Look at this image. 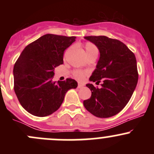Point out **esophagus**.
Segmentation results:
<instances>
[{
	"instance_id": "34e87169",
	"label": "esophagus",
	"mask_w": 154,
	"mask_h": 154,
	"mask_svg": "<svg viewBox=\"0 0 154 154\" xmlns=\"http://www.w3.org/2000/svg\"><path fill=\"white\" fill-rule=\"evenodd\" d=\"M83 86H84V85H83V83H79L78 85H77V88H82V87H83Z\"/></svg>"
}]
</instances>
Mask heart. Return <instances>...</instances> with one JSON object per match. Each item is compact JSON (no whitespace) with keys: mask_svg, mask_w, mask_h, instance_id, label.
Here are the masks:
<instances>
[{"mask_svg":"<svg viewBox=\"0 0 154 154\" xmlns=\"http://www.w3.org/2000/svg\"><path fill=\"white\" fill-rule=\"evenodd\" d=\"M84 48L86 50V53L87 57H89L93 55H97L98 54V48L95 45H94L91 42H86L84 45ZM88 74V71H83V70L76 69L73 71V74H74V77L77 80H81L84 78Z\"/></svg>","mask_w":154,"mask_h":154,"instance_id":"b5f03b06","label":"heart"}]
</instances>
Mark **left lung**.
I'll list each match as a JSON object with an SVG mask.
<instances>
[{"instance_id": "8db88e82", "label": "left lung", "mask_w": 154, "mask_h": 154, "mask_svg": "<svg viewBox=\"0 0 154 154\" xmlns=\"http://www.w3.org/2000/svg\"><path fill=\"white\" fill-rule=\"evenodd\" d=\"M85 38L100 51L97 67L90 77L101 87L87 84L91 96L83 101L85 108L97 118H109L120 112L131 98L139 79L134 54L121 41L105 35Z\"/></svg>"}]
</instances>
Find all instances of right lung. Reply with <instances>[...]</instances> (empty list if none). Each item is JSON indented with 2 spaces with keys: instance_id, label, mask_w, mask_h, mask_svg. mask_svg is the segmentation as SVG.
<instances>
[{
  "instance_id": "obj_1",
  "label": "right lung",
  "mask_w": 154,
  "mask_h": 154,
  "mask_svg": "<svg viewBox=\"0 0 154 154\" xmlns=\"http://www.w3.org/2000/svg\"><path fill=\"white\" fill-rule=\"evenodd\" d=\"M75 36L46 34L26 46L13 68L14 91L19 103L29 113L50 116L60 108L66 93L76 88L71 78L52 80L54 69L63 64V55Z\"/></svg>"
}]
</instances>
